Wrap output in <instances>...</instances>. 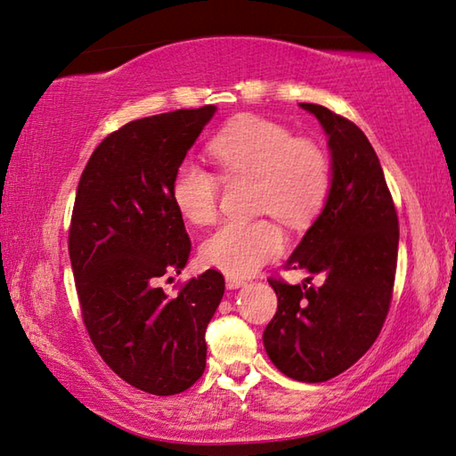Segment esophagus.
Here are the masks:
<instances>
[{
    "label": "esophagus",
    "instance_id": "34e87169",
    "mask_svg": "<svg viewBox=\"0 0 456 456\" xmlns=\"http://www.w3.org/2000/svg\"><path fill=\"white\" fill-rule=\"evenodd\" d=\"M225 282H227V289H229V290L240 289V287H243V284H245V281H243V279H237V276H227Z\"/></svg>",
    "mask_w": 456,
    "mask_h": 456
}]
</instances>
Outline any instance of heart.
<instances>
[{
  "mask_svg": "<svg viewBox=\"0 0 456 456\" xmlns=\"http://www.w3.org/2000/svg\"><path fill=\"white\" fill-rule=\"evenodd\" d=\"M209 151L227 175L256 177V209L300 227L314 219L332 187L326 151L279 122L245 116L211 140ZM219 180L193 159L177 166L172 201L193 225L217 217ZM284 233L269 219L229 221L203 243L201 256L229 276H251L284 251Z\"/></svg>",
  "mask_w": 456,
  "mask_h": 456,
  "instance_id": "obj_1",
  "label": "heart"
}]
</instances>
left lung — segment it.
<instances>
[{"instance_id":"left-lung-1","label":"left lung","mask_w":456,"mask_h":456,"mask_svg":"<svg viewBox=\"0 0 456 456\" xmlns=\"http://www.w3.org/2000/svg\"><path fill=\"white\" fill-rule=\"evenodd\" d=\"M328 136L332 187L322 211L287 261L324 276L320 289L269 281L279 298L263 334L284 376L320 383L340 376L370 350L394 292L399 227L376 150L354 122L300 102Z\"/></svg>"}]
</instances>
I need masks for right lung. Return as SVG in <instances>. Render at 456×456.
Returning a JSON list of instances; mask_svg holds the SVG:
<instances>
[{
  "label": "right lung",
  "mask_w": 456,
  "mask_h": 456,
  "mask_svg": "<svg viewBox=\"0 0 456 456\" xmlns=\"http://www.w3.org/2000/svg\"><path fill=\"white\" fill-rule=\"evenodd\" d=\"M216 112L209 104L124 124L78 182L69 255L85 326L116 376L151 395L182 394L201 378L205 330L225 292L213 269L175 297L158 287L191 253L172 182Z\"/></svg>",
  "instance_id": "right-lung-1"
}]
</instances>
